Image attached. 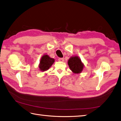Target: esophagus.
Listing matches in <instances>:
<instances>
[{"instance_id": "1", "label": "esophagus", "mask_w": 121, "mask_h": 121, "mask_svg": "<svg viewBox=\"0 0 121 121\" xmlns=\"http://www.w3.org/2000/svg\"><path fill=\"white\" fill-rule=\"evenodd\" d=\"M58 60L59 61H60V62H64V60L63 58H59L58 59Z\"/></svg>"}]
</instances>
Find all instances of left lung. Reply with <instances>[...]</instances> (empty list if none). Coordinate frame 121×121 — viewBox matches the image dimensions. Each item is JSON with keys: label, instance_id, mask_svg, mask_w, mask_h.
Listing matches in <instances>:
<instances>
[{"label": "left lung", "instance_id": "1", "mask_svg": "<svg viewBox=\"0 0 121 121\" xmlns=\"http://www.w3.org/2000/svg\"><path fill=\"white\" fill-rule=\"evenodd\" d=\"M68 64L70 69L75 74H80L82 71L84 64L78 56H73L68 60Z\"/></svg>", "mask_w": 121, "mask_h": 121}]
</instances>
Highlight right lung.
<instances>
[{"mask_svg":"<svg viewBox=\"0 0 121 121\" xmlns=\"http://www.w3.org/2000/svg\"><path fill=\"white\" fill-rule=\"evenodd\" d=\"M54 62V59L49 57L48 55H44L41 59L39 65L40 70L42 72L47 71L52 66Z\"/></svg>","mask_w":121,"mask_h":121,"instance_id":"add662e5","label":"right lung"}]
</instances>
